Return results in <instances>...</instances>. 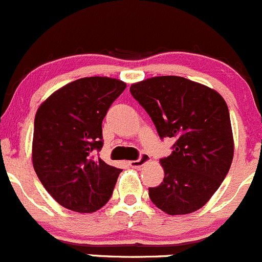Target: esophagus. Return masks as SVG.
Here are the masks:
<instances>
[{
  "instance_id": "34e87169",
  "label": "esophagus",
  "mask_w": 262,
  "mask_h": 262,
  "mask_svg": "<svg viewBox=\"0 0 262 262\" xmlns=\"http://www.w3.org/2000/svg\"><path fill=\"white\" fill-rule=\"evenodd\" d=\"M151 160V158L147 154H142L141 156H140L137 160H132L130 161V166H132V168H141L144 164L149 163V161Z\"/></svg>"
}]
</instances>
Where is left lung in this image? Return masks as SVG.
I'll use <instances>...</instances> for the list:
<instances>
[{"mask_svg":"<svg viewBox=\"0 0 262 262\" xmlns=\"http://www.w3.org/2000/svg\"><path fill=\"white\" fill-rule=\"evenodd\" d=\"M130 92L159 136L177 140L160 160L165 175L160 185L149 188L151 202L170 215L198 211L222 184L233 159L227 103L212 88L177 75L134 83Z\"/></svg>","mask_w":262,"mask_h":262,"instance_id":"1","label":"left lung"}]
</instances>
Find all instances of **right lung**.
<instances>
[{
	"label": "right lung",
	"instance_id": "add662e5",
	"mask_svg": "<svg viewBox=\"0 0 262 262\" xmlns=\"http://www.w3.org/2000/svg\"><path fill=\"white\" fill-rule=\"evenodd\" d=\"M126 83L80 78L48 97L35 115L32 165L48 193L64 208L93 213L110 201L121 169L93 158L102 121Z\"/></svg>",
	"mask_w": 262,
	"mask_h": 262
}]
</instances>
